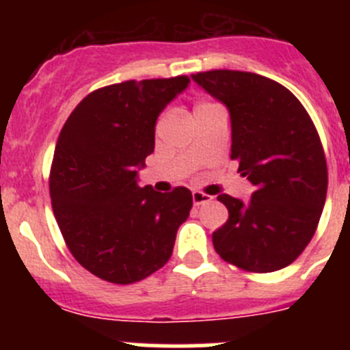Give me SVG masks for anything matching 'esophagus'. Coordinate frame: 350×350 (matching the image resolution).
Instances as JSON below:
<instances>
[{
	"instance_id": "obj_1",
	"label": "esophagus",
	"mask_w": 350,
	"mask_h": 350,
	"mask_svg": "<svg viewBox=\"0 0 350 350\" xmlns=\"http://www.w3.org/2000/svg\"><path fill=\"white\" fill-rule=\"evenodd\" d=\"M210 200H212V196H208V194L202 193V191H194V193H193V203L196 206L203 205V203H208Z\"/></svg>"
}]
</instances>
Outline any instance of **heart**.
<instances>
[{"label": "heart", "mask_w": 350, "mask_h": 350, "mask_svg": "<svg viewBox=\"0 0 350 350\" xmlns=\"http://www.w3.org/2000/svg\"><path fill=\"white\" fill-rule=\"evenodd\" d=\"M202 105H205V103H202Z\"/></svg>", "instance_id": "heart-1"}]
</instances>
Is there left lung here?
<instances>
[{"mask_svg": "<svg viewBox=\"0 0 350 350\" xmlns=\"http://www.w3.org/2000/svg\"><path fill=\"white\" fill-rule=\"evenodd\" d=\"M193 80L230 110L231 159L256 185L249 203L219 194L230 217L213 231V249L245 271L286 268L312 240L326 202L319 133L298 98L267 77L212 70Z\"/></svg>", "mask_w": 350, "mask_h": 350, "instance_id": "obj_1", "label": "left lung"}]
</instances>
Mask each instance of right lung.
Wrapping results in <instances>:
<instances>
[{
	"mask_svg": "<svg viewBox=\"0 0 350 350\" xmlns=\"http://www.w3.org/2000/svg\"><path fill=\"white\" fill-rule=\"evenodd\" d=\"M189 77L126 80L88 94L55 144L52 210L73 258L112 284H133L168 262L189 217L187 187L156 193L137 184L154 152L156 120Z\"/></svg>",
	"mask_w": 350,
	"mask_h": 350,
	"instance_id": "1",
	"label": "right lung"
}]
</instances>
